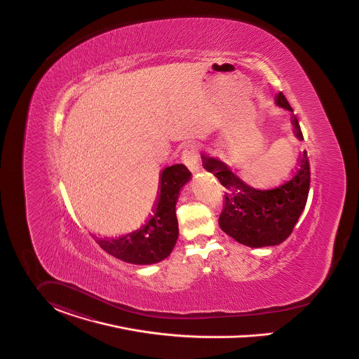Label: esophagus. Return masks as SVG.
<instances>
[{"label":"esophagus","instance_id":"34e87169","mask_svg":"<svg viewBox=\"0 0 359 359\" xmlns=\"http://www.w3.org/2000/svg\"><path fill=\"white\" fill-rule=\"evenodd\" d=\"M182 162L191 168L193 172L198 171V147L196 144L185 145L182 151Z\"/></svg>","mask_w":359,"mask_h":359}]
</instances>
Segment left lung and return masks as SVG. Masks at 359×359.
I'll return each instance as SVG.
<instances>
[{"mask_svg":"<svg viewBox=\"0 0 359 359\" xmlns=\"http://www.w3.org/2000/svg\"><path fill=\"white\" fill-rule=\"evenodd\" d=\"M275 103L292 111L282 93L276 95ZM291 123L295 137L304 140L295 116L291 117ZM201 159L203 168L212 172L226 189L219 226L227 236L249 248L275 246L288 238L309 194L311 168L306 151L298 156V168H295L292 178L278 188L266 191L249 187L216 158L201 155Z\"/></svg>","mask_w":359,"mask_h":359,"instance_id":"1","label":"left lung"}]
</instances>
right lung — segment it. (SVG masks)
<instances>
[{
    "label": "right lung",
    "mask_w": 359,
    "mask_h": 359,
    "mask_svg": "<svg viewBox=\"0 0 359 359\" xmlns=\"http://www.w3.org/2000/svg\"><path fill=\"white\" fill-rule=\"evenodd\" d=\"M191 171L184 165H172L161 174L154 215L140 229L117 238H95L109 255L125 263L148 265L165 260L178 239L175 204L180 191L191 180Z\"/></svg>",
    "instance_id": "1"
}]
</instances>
